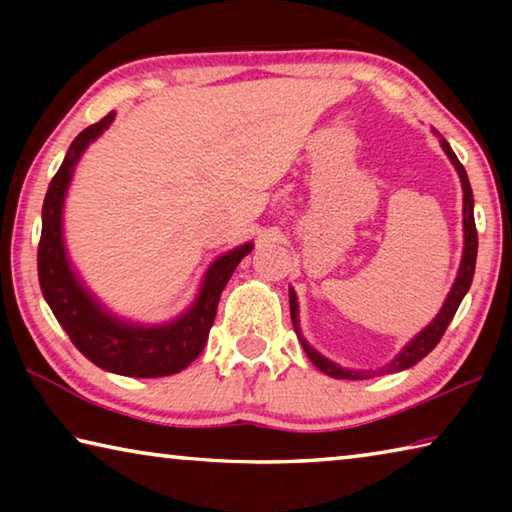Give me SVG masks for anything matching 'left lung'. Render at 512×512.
<instances>
[{"label": "left lung", "mask_w": 512, "mask_h": 512, "mask_svg": "<svg viewBox=\"0 0 512 512\" xmlns=\"http://www.w3.org/2000/svg\"><path fill=\"white\" fill-rule=\"evenodd\" d=\"M440 146H443V151L447 153V158L452 160V164L458 171V176H461V185H463V232H465V248H463V259H461V268H458V275H456V282L452 291H449V296L445 300L443 309L438 311V316L431 320V323L422 329V332L415 336L411 343H406V348L397 354V357L388 363V366L379 368V370H348V368H341L336 366L334 361L325 359L323 354H318L311 345L302 339L300 336V327H298V298H296V291L289 289V307H291V320H293V327H296V334L302 343V348H305L307 357L311 359V363L318 370H323L325 375L334 377V379H370L375 375H388V372H400L406 370L418 363L420 359L427 357V354L436 348L443 339L447 325L452 323V318L456 314L458 305H461V300L465 298L467 289H470L472 284V277H474V266H476V248H479V239H476V225H474V196H472V187H470V180H467V173L465 167L461 162H458L456 153L452 151V146L447 144V140L440 137Z\"/></svg>", "instance_id": "8db88e82"}]
</instances>
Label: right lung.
Instances as JSON below:
<instances>
[{"mask_svg": "<svg viewBox=\"0 0 512 512\" xmlns=\"http://www.w3.org/2000/svg\"><path fill=\"white\" fill-rule=\"evenodd\" d=\"M112 119H115V112H108L97 124L81 131L69 144L56 176L51 178L45 205H42V235L38 246L40 289L69 339L94 366L124 377L176 375L205 348L221 291L235 273L237 264L253 250V241L216 259L207 268L194 305L171 323L144 327L108 314L69 266L63 241V203L76 162L90 142L97 140L112 124Z\"/></svg>", "mask_w": 512, "mask_h": 512, "instance_id": "obj_1", "label": "right lung"}]
</instances>
